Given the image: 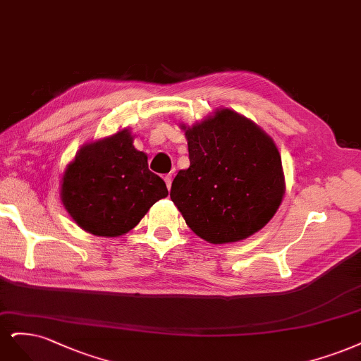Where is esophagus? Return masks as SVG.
<instances>
[{
    "label": "esophagus",
    "mask_w": 361,
    "mask_h": 361,
    "mask_svg": "<svg viewBox=\"0 0 361 361\" xmlns=\"http://www.w3.org/2000/svg\"><path fill=\"white\" fill-rule=\"evenodd\" d=\"M165 183H166V185H168V189H171V185H172V176H171V173H168V176H165Z\"/></svg>",
    "instance_id": "esophagus-1"
}]
</instances>
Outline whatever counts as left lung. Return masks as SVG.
<instances>
[{"label":"left lung","mask_w":361,"mask_h":361,"mask_svg":"<svg viewBox=\"0 0 361 361\" xmlns=\"http://www.w3.org/2000/svg\"><path fill=\"white\" fill-rule=\"evenodd\" d=\"M183 129L190 166L173 178L171 200L185 224L213 244L235 243L262 229L285 193L273 139L231 109Z\"/></svg>","instance_id":"1"}]
</instances>
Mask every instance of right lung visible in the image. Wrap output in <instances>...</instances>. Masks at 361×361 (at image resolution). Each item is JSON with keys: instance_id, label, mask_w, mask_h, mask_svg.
<instances>
[{"instance_id": "obj_1", "label": "right lung", "mask_w": 361, "mask_h": 361, "mask_svg": "<svg viewBox=\"0 0 361 361\" xmlns=\"http://www.w3.org/2000/svg\"><path fill=\"white\" fill-rule=\"evenodd\" d=\"M147 159L133 147L129 129L80 147L61 181V201L78 226L120 237L166 197L165 181L148 169Z\"/></svg>"}]
</instances>
